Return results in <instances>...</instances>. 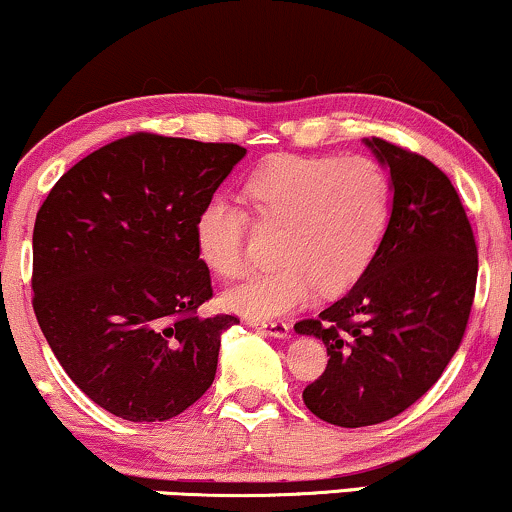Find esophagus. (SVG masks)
<instances>
[{
  "mask_svg": "<svg viewBox=\"0 0 512 512\" xmlns=\"http://www.w3.org/2000/svg\"><path fill=\"white\" fill-rule=\"evenodd\" d=\"M252 326L260 328L262 333H267V335H271V338H276V340H286L288 335H290V326H288L286 321H267V323L252 321Z\"/></svg>",
  "mask_w": 512,
  "mask_h": 512,
  "instance_id": "obj_1",
  "label": "esophagus"
}]
</instances>
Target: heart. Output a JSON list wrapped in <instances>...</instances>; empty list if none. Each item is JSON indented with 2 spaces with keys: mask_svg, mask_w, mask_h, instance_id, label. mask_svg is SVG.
Here are the masks:
<instances>
[{
  "mask_svg": "<svg viewBox=\"0 0 512 512\" xmlns=\"http://www.w3.org/2000/svg\"><path fill=\"white\" fill-rule=\"evenodd\" d=\"M245 198L262 224H278L274 269L257 271L224 293V307L267 321L323 295L342 293L371 264L387 217L390 174L368 155H278L245 181ZM248 215L229 198H212L196 219L200 260L222 278L245 269Z\"/></svg>",
  "mask_w": 512,
  "mask_h": 512,
  "instance_id": "b5f03b06",
  "label": "heart"
}]
</instances>
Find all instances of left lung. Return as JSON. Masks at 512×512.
Segmentation results:
<instances>
[{
	"label": "left lung",
	"instance_id": "left-lung-1",
	"mask_svg": "<svg viewBox=\"0 0 512 512\" xmlns=\"http://www.w3.org/2000/svg\"><path fill=\"white\" fill-rule=\"evenodd\" d=\"M390 170V222L352 290L295 333L326 345L307 409L340 428L383 423L418 401L461 345L475 297L477 245L449 177L423 155L364 139Z\"/></svg>",
	"mask_w": 512,
	"mask_h": 512
}]
</instances>
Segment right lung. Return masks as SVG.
Instances as JSON below:
<instances>
[{
	"label": "right lung",
	"instance_id": "1",
	"mask_svg": "<svg viewBox=\"0 0 512 512\" xmlns=\"http://www.w3.org/2000/svg\"><path fill=\"white\" fill-rule=\"evenodd\" d=\"M243 155L137 132L70 167L37 212V323L70 380L113 416L174 418L215 380L238 319L198 316L212 283L196 219Z\"/></svg>",
	"mask_w": 512,
	"mask_h": 512
}]
</instances>
